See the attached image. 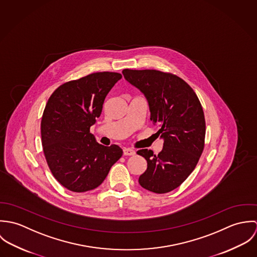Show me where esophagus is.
Listing matches in <instances>:
<instances>
[{
    "label": "esophagus",
    "mask_w": 257,
    "mask_h": 257,
    "mask_svg": "<svg viewBox=\"0 0 257 257\" xmlns=\"http://www.w3.org/2000/svg\"><path fill=\"white\" fill-rule=\"evenodd\" d=\"M122 151H123V155H125V156H131V155H135L136 154V151L134 149H132V148L124 147Z\"/></svg>",
    "instance_id": "esophagus-1"
}]
</instances>
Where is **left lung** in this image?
Here are the masks:
<instances>
[{
	"instance_id": "left-lung-1",
	"label": "left lung",
	"mask_w": 257,
	"mask_h": 257,
	"mask_svg": "<svg viewBox=\"0 0 257 257\" xmlns=\"http://www.w3.org/2000/svg\"><path fill=\"white\" fill-rule=\"evenodd\" d=\"M123 77L147 98L150 119L164 141L158 154L138 151L147 161L139 178L145 189L157 194L179 187L195 169L205 147L206 121L194 90L180 77L158 70H122Z\"/></svg>"
}]
</instances>
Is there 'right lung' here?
Masks as SVG:
<instances>
[{"mask_svg": "<svg viewBox=\"0 0 257 257\" xmlns=\"http://www.w3.org/2000/svg\"><path fill=\"white\" fill-rule=\"evenodd\" d=\"M120 78L115 72L90 74L62 84L47 101L40 124L44 156L54 178L72 192L100 186L122 155L120 147H104L90 133Z\"/></svg>", "mask_w": 257, "mask_h": 257, "instance_id": "right-lung-1", "label": "right lung"}]
</instances>
